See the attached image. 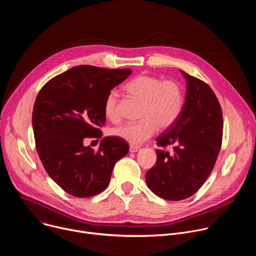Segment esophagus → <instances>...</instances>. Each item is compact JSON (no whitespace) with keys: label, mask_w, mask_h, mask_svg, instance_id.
Returning <instances> with one entry per match:
<instances>
[{"label":"esophagus","mask_w":256,"mask_h":256,"mask_svg":"<svg viewBox=\"0 0 256 256\" xmlns=\"http://www.w3.org/2000/svg\"><path fill=\"white\" fill-rule=\"evenodd\" d=\"M138 150H140V147H138V146H132V144L130 146V152L136 153V152H138Z\"/></svg>","instance_id":"esophagus-1"}]
</instances>
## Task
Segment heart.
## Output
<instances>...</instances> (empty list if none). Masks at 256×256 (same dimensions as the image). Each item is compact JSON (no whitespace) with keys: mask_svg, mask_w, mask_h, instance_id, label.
I'll list each match as a JSON object with an SVG mask.
<instances>
[{"mask_svg":"<svg viewBox=\"0 0 256 256\" xmlns=\"http://www.w3.org/2000/svg\"><path fill=\"white\" fill-rule=\"evenodd\" d=\"M124 90L132 97L140 101L138 118L136 122H126L112 130V134L132 144H140L150 138L160 128H167L174 124L184 105L181 87L174 81L140 75L124 86ZM118 99L110 92L104 101L105 116L114 122L120 118Z\"/></svg>","mask_w":256,"mask_h":256,"instance_id":"1","label":"heart"}]
</instances>
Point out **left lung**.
I'll return each instance as SVG.
<instances>
[{
	"instance_id": "8db88e82",
	"label": "left lung",
	"mask_w": 256,
	"mask_h": 256,
	"mask_svg": "<svg viewBox=\"0 0 256 256\" xmlns=\"http://www.w3.org/2000/svg\"><path fill=\"white\" fill-rule=\"evenodd\" d=\"M186 82L184 104L179 116L157 138V144H173L174 154L156 150L157 162L146 173L148 188L159 198L181 200L194 194L210 174L223 136L221 105L204 82L181 70Z\"/></svg>"
}]
</instances>
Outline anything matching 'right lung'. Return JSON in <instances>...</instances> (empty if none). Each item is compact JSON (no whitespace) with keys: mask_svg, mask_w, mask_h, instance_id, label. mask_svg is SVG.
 Wrapping results in <instances>:
<instances>
[{"mask_svg":"<svg viewBox=\"0 0 256 256\" xmlns=\"http://www.w3.org/2000/svg\"><path fill=\"white\" fill-rule=\"evenodd\" d=\"M132 74L130 68L78 66L50 80L36 97L32 128L36 150L56 184L76 198L103 192L116 163L128 152L116 136H104L95 152L86 138H101L107 95Z\"/></svg>","mask_w":256,"mask_h":256,"instance_id":"add662e5","label":"right lung"}]
</instances>
